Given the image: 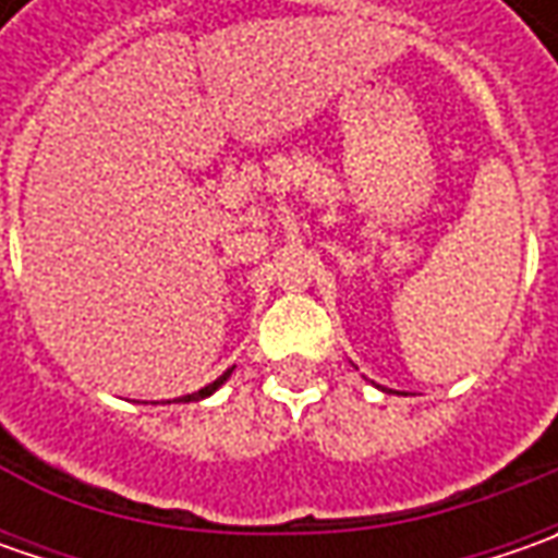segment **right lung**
<instances>
[{
    "mask_svg": "<svg viewBox=\"0 0 558 558\" xmlns=\"http://www.w3.org/2000/svg\"><path fill=\"white\" fill-rule=\"evenodd\" d=\"M226 375H229V373H223V375H220V378H217V381H210V385H204L202 391H195V395H185L183 400H202V397L214 395V391H217V388H220V385H223V381H226Z\"/></svg>",
    "mask_w": 558,
    "mask_h": 558,
    "instance_id": "right-lung-1",
    "label": "right lung"
}]
</instances>
